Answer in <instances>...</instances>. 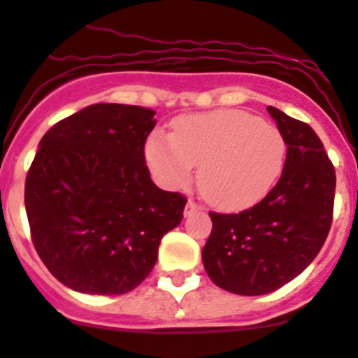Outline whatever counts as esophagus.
Wrapping results in <instances>:
<instances>
[{"label": "esophagus", "mask_w": 358, "mask_h": 358, "mask_svg": "<svg viewBox=\"0 0 358 358\" xmlns=\"http://www.w3.org/2000/svg\"><path fill=\"white\" fill-rule=\"evenodd\" d=\"M199 209H200V206L196 204V202H194V200H189L187 206H185V209H184V215H185V217H189V215L196 213V211H199Z\"/></svg>", "instance_id": "obj_1"}]
</instances>
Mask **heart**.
I'll return each mask as SVG.
<instances>
[{
  "label": "heart",
  "instance_id": "b5f03b06",
  "mask_svg": "<svg viewBox=\"0 0 358 358\" xmlns=\"http://www.w3.org/2000/svg\"><path fill=\"white\" fill-rule=\"evenodd\" d=\"M145 158L159 185L185 189L200 165L199 185L215 206L257 204L280 180L287 141L275 124L245 110H213L178 117L171 134L156 130Z\"/></svg>",
  "mask_w": 358,
  "mask_h": 358
}]
</instances>
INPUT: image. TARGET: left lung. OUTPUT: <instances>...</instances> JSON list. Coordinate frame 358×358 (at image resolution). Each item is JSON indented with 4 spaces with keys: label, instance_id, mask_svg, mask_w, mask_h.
Returning <instances> with one entry per match:
<instances>
[{
    "label": "left lung",
    "instance_id": "8db88e82",
    "mask_svg": "<svg viewBox=\"0 0 358 358\" xmlns=\"http://www.w3.org/2000/svg\"><path fill=\"white\" fill-rule=\"evenodd\" d=\"M266 110L287 141L281 178L254 208L209 213L213 229L202 250L211 281L241 296L268 294L300 275L333 220L336 176L320 138L307 123Z\"/></svg>",
    "mask_w": 358,
    "mask_h": 358
}]
</instances>
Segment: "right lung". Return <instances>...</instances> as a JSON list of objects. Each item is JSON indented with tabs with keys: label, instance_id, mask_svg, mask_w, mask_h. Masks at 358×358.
Instances as JSON below:
<instances>
[{
	"label": "right lung",
	"instance_id": "obj_1",
	"mask_svg": "<svg viewBox=\"0 0 358 358\" xmlns=\"http://www.w3.org/2000/svg\"><path fill=\"white\" fill-rule=\"evenodd\" d=\"M154 110L99 103L58 121L25 180L31 237L48 270L84 294H127L150 274L185 196L145 165Z\"/></svg>",
	"mask_w": 358,
	"mask_h": 358
}]
</instances>
